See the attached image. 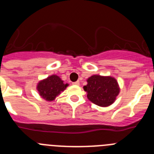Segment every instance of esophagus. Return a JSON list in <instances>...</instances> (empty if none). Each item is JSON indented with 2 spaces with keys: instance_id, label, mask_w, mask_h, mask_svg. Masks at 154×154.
Returning <instances> with one entry per match:
<instances>
[{
  "instance_id": "1",
  "label": "esophagus",
  "mask_w": 154,
  "mask_h": 154,
  "mask_svg": "<svg viewBox=\"0 0 154 154\" xmlns=\"http://www.w3.org/2000/svg\"><path fill=\"white\" fill-rule=\"evenodd\" d=\"M73 85H79V81H76L75 82H73Z\"/></svg>"
}]
</instances>
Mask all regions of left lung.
<instances>
[{
  "mask_svg": "<svg viewBox=\"0 0 154 154\" xmlns=\"http://www.w3.org/2000/svg\"><path fill=\"white\" fill-rule=\"evenodd\" d=\"M87 82L88 84L83 88L92 103L103 107L114 103L119 92V85L115 79L95 75L88 79Z\"/></svg>",
  "mask_w": 154,
  "mask_h": 154,
  "instance_id": "8db88e82",
  "label": "left lung"
}]
</instances>
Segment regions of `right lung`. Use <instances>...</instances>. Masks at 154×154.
<instances>
[{
  "mask_svg": "<svg viewBox=\"0 0 154 154\" xmlns=\"http://www.w3.org/2000/svg\"><path fill=\"white\" fill-rule=\"evenodd\" d=\"M67 86L68 84H64L63 81L58 76L53 75L41 81L38 84L37 89L42 98L48 101H52Z\"/></svg>",
  "mask_w": 154,
  "mask_h": 154,
  "instance_id": "right-lung-1",
  "label": "right lung"
}]
</instances>
